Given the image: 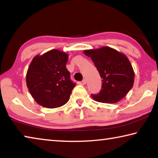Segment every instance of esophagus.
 Returning a JSON list of instances; mask_svg holds the SVG:
<instances>
[{
	"mask_svg": "<svg viewBox=\"0 0 158 158\" xmlns=\"http://www.w3.org/2000/svg\"><path fill=\"white\" fill-rule=\"evenodd\" d=\"M86 79H83V81H82V84H86Z\"/></svg>",
	"mask_w": 158,
	"mask_h": 158,
	"instance_id": "esophagus-1",
	"label": "esophagus"
}]
</instances>
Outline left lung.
Returning a JSON list of instances; mask_svg holds the SVG:
<instances>
[{
	"label": "left lung",
	"mask_w": 158,
	"mask_h": 158,
	"mask_svg": "<svg viewBox=\"0 0 158 158\" xmlns=\"http://www.w3.org/2000/svg\"><path fill=\"white\" fill-rule=\"evenodd\" d=\"M84 53L91 58L102 79L100 93L91 95L93 100L103 103H116L122 100L132 88L135 79L126 56L108 47L85 50Z\"/></svg>",
	"instance_id": "8db88e82"
}]
</instances>
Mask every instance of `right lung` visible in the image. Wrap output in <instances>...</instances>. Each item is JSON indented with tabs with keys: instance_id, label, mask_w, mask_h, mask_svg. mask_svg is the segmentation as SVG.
Here are the masks:
<instances>
[{
	"instance_id": "add662e5",
	"label": "right lung",
	"mask_w": 158,
	"mask_h": 158,
	"mask_svg": "<svg viewBox=\"0 0 158 158\" xmlns=\"http://www.w3.org/2000/svg\"><path fill=\"white\" fill-rule=\"evenodd\" d=\"M68 54L49 51L32 60L26 74V85L32 97L44 107L53 109L68 102L75 84L66 68Z\"/></svg>"
}]
</instances>
